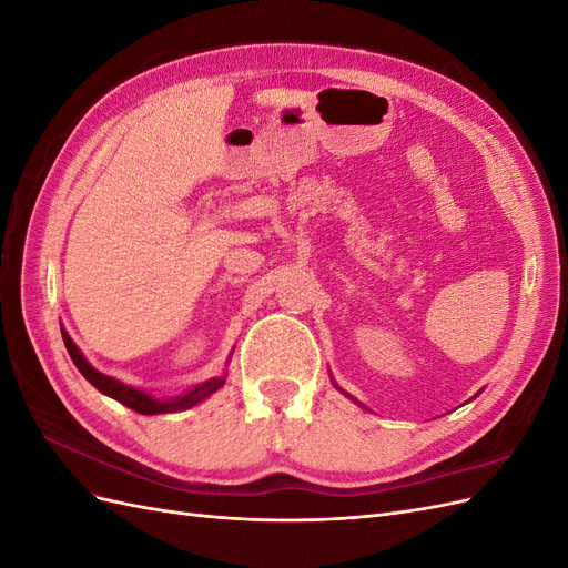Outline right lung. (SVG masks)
I'll return each instance as SVG.
<instances>
[{
    "mask_svg": "<svg viewBox=\"0 0 568 568\" xmlns=\"http://www.w3.org/2000/svg\"><path fill=\"white\" fill-rule=\"evenodd\" d=\"M61 336H63L68 355H71V359H73L75 367L80 369V374L84 376V379H88V382H90L94 388H99L101 393L111 395L113 400L123 403L125 407H130V409H134V412H140V415H165V412L189 409V407H194L196 403H201L203 398H209L211 393H215L222 384H225V379H222V376H220V379L205 382V384L192 388L189 393L180 395V398H173V400H156V398H153V395H149V393H144V390H136V388H132V386L120 384L118 379H111V376H106V374L97 372V369L88 363V359L82 357V353L78 351V346L71 341V336H68L63 329H61Z\"/></svg>",
    "mask_w": 568,
    "mask_h": 568,
    "instance_id": "1",
    "label": "right lung"
}]
</instances>
